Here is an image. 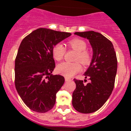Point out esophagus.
Segmentation results:
<instances>
[{
  "label": "esophagus",
  "instance_id": "34e87169",
  "mask_svg": "<svg viewBox=\"0 0 131 131\" xmlns=\"http://www.w3.org/2000/svg\"><path fill=\"white\" fill-rule=\"evenodd\" d=\"M70 80H71V79H70V78L65 77V81H66V82H68V81H70Z\"/></svg>",
  "mask_w": 131,
  "mask_h": 131
}]
</instances>
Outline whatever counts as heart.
Returning <instances> with one entry per match:
<instances>
[{"label":"heart","mask_w":131,"mask_h":131,"mask_svg":"<svg viewBox=\"0 0 131 131\" xmlns=\"http://www.w3.org/2000/svg\"><path fill=\"white\" fill-rule=\"evenodd\" d=\"M68 46L71 49L77 51L75 55V60H80L84 64H88L91 62V54L86 50V42L80 39H73L68 42ZM66 49L64 46L60 43H56L52 48V56L53 58L60 61L64 56ZM82 66L80 62H64L59 64L57 67V71L60 74L71 78L78 72L81 71Z\"/></svg>","instance_id":"b5f03b06"}]
</instances>
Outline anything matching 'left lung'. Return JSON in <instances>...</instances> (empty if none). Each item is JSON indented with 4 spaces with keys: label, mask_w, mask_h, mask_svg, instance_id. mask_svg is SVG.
I'll list each match as a JSON object with an SVG mask.
<instances>
[{
    "label": "left lung",
    "mask_w": 131,
    "mask_h": 131,
    "mask_svg": "<svg viewBox=\"0 0 131 131\" xmlns=\"http://www.w3.org/2000/svg\"><path fill=\"white\" fill-rule=\"evenodd\" d=\"M75 35L89 40L93 56L84 73L90 82L84 84V81L74 79L76 88L72 96V104L78 112L90 114L99 110L113 91L117 73V57L112 42L99 32H77Z\"/></svg>",
    "instance_id": "obj_1"
}]
</instances>
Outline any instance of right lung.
<instances>
[{
    "instance_id": "1",
    "label": "right lung",
    "mask_w": 131,
    "mask_h": 131,
    "mask_svg": "<svg viewBox=\"0 0 131 131\" xmlns=\"http://www.w3.org/2000/svg\"><path fill=\"white\" fill-rule=\"evenodd\" d=\"M71 35L41 28L20 43L15 60V86L24 103L34 112L45 113L55 105L64 78L51 74L55 68L52 48Z\"/></svg>"
}]
</instances>
